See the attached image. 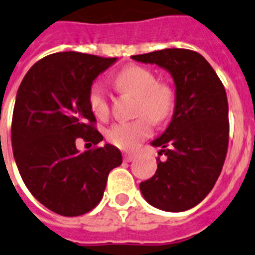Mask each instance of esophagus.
Listing matches in <instances>:
<instances>
[{
  "label": "esophagus",
  "instance_id": "34e87169",
  "mask_svg": "<svg viewBox=\"0 0 255 255\" xmlns=\"http://www.w3.org/2000/svg\"><path fill=\"white\" fill-rule=\"evenodd\" d=\"M134 157H135V155H134V153H125V155H124V160L129 163V161L134 160Z\"/></svg>",
  "mask_w": 255,
  "mask_h": 255
}]
</instances>
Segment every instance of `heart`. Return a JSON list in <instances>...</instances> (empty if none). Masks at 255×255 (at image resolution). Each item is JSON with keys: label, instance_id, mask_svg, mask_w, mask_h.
Returning <instances> with one entry per match:
<instances>
[{"label": "heart", "instance_id": "heart-1", "mask_svg": "<svg viewBox=\"0 0 255 255\" xmlns=\"http://www.w3.org/2000/svg\"><path fill=\"white\" fill-rule=\"evenodd\" d=\"M116 85L124 92L139 99V119L113 124L107 131V138L121 150H134L151 134L153 123H161L172 115L176 96L172 87L157 82L156 75L146 67L130 65L116 77ZM88 105L99 119L109 113V103L103 83L95 82L88 90Z\"/></svg>", "mask_w": 255, "mask_h": 255}]
</instances>
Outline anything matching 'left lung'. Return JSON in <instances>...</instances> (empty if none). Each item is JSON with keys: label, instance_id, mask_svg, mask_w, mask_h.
Listing matches in <instances>:
<instances>
[{"label": "left lung", "instance_id": "1", "mask_svg": "<svg viewBox=\"0 0 255 255\" xmlns=\"http://www.w3.org/2000/svg\"><path fill=\"white\" fill-rule=\"evenodd\" d=\"M157 65L174 83L173 116L168 128L151 142L160 147L157 169L139 184L143 198L168 212L193 208L212 190L228 150V102L224 86L206 58L197 52L168 48L131 56Z\"/></svg>", "mask_w": 255, "mask_h": 255}]
</instances>
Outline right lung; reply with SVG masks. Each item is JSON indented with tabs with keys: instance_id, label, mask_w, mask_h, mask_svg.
<instances>
[{
	"instance_id": "obj_1",
	"label": "right lung",
	"mask_w": 255,
	"mask_h": 255,
	"mask_svg": "<svg viewBox=\"0 0 255 255\" xmlns=\"http://www.w3.org/2000/svg\"><path fill=\"white\" fill-rule=\"evenodd\" d=\"M117 61L78 52L44 57L23 78L12 112L11 146L20 177L37 201L62 216L91 211L104 194L107 178L123 163L117 147L79 152L78 138L98 144L103 135L88 90Z\"/></svg>"
}]
</instances>
